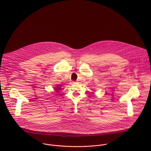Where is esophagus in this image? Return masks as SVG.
<instances>
[{
  "label": "esophagus",
  "instance_id": "1",
  "mask_svg": "<svg viewBox=\"0 0 151 151\" xmlns=\"http://www.w3.org/2000/svg\"><path fill=\"white\" fill-rule=\"evenodd\" d=\"M73 83H75V82H74H74H73Z\"/></svg>",
  "mask_w": 151,
  "mask_h": 151
}]
</instances>
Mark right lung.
<instances>
[{"instance_id": "obj_1", "label": "right lung", "mask_w": 151, "mask_h": 151, "mask_svg": "<svg viewBox=\"0 0 151 151\" xmlns=\"http://www.w3.org/2000/svg\"><path fill=\"white\" fill-rule=\"evenodd\" d=\"M60 89V88H59V86H58V88H56V91H58V89Z\"/></svg>"}]
</instances>
